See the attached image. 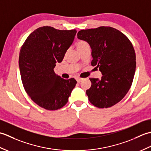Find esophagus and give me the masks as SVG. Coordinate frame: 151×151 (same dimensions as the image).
<instances>
[{
    "label": "esophagus",
    "instance_id": "1",
    "mask_svg": "<svg viewBox=\"0 0 151 151\" xmlns=\"http://www.w3.org/2000/svg\"><path fill=\"white\" fill-rule=\"evenodd\" d=\"M76 81H77V82L79 83V82H81L82 81L83 78H81V77H76Z\"/></svg>",
    "mask_w": 151,
    "mask_h": 151
}]
</instances>
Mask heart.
Here are the masks:
<instances>
[{"instance_id": "obj_1", "label": "heart", "mask_w": 151, "mask_h": 151, "mask_svg": "<svg viewBox=\"0 0 151 151\" xmlns=\"http://www.w3.org/2000/svg\"><path fill=\"white\" fill-rule=\"evenodd\" d=\"M89 47V45L88 43L86 42V41L84 40H78L77 42L76 43V47L78 51Z\"/></svg>"}]
</instances>
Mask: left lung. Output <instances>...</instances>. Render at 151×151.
I'll use <instances>...</instances> for the list:
<instances>
[{
  "mask_svg": "<svg viewBox=\"0 0 151 151\" xmlns=\"http://www.w3.org/2000/svg\"><path fill=\"white\" fill-rule=\"evenodd\" d=\"M77 37L90 45L91 65L102 74L101 80L89 78L91 86L86 91L89 101L99 108L111 107L124 97L132 84L136 66L132 44L110 27L81 30Z\"/></svg>",
  "mask_w": 151,
  "mask_h": 151,
  "instance_id": "left-lung-1",
  "label": "left lung"
}]
</instances>
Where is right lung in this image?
Wrapping results in <instances>:
<instances>
[{"instance_id":"1","label":"right lung","mask_w":151,"mask_h":151,"mask_svg":"<svg viewBox=\"0 0 151 151\" xmlns=\"http://www.w3.org/2000/svg\"><path fill=\"white\" fill-rule=\"evenodd\" d=\"M76 33L44 26L32 32L22 44L19 65L25 91L40 107L56 110L63 107L76 84L56 75L54 68L63 59Z\"/></svg>"}]
</instances>
